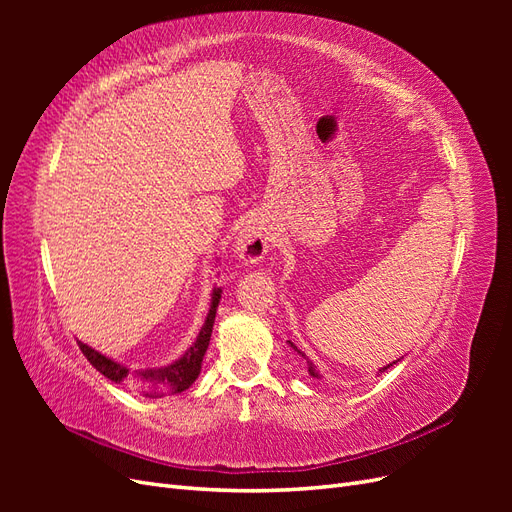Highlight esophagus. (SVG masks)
I'll list each match as a JSON object with an SVG mask.
<instances>
[{"label": "esophagus", "instance_id": "esophagus-1", "mask_svg": "<svg viewBox=\"0 0 512 512\" xmlns=\"http://www.w3.org/2000/svg\"><path fill=\"white\" fill-rule=\"evenodd\" d=\"M232 250H235V254L243 262H247V265H258V262L271 250V230L262 220L250 218L247 222H243L241 230L237 232Z\"/></svg>", "mask_w": 512, "mask_h": 512}]
</instances>
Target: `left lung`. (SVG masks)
Listing matches in <instances>:
<instances>
[{
	"instance_id": "1",
	"label": "left lung",
	"mask_w": 512,
	"mask_h": 512,
	"mask_svg": "<svg viewBox=\"0 0 512 512\" xmlns=\"http://www.w3.org/2000/svg\"><path fill=\"white\" fill-rule=\"evenodd\" d=\"M288 344H290V348H292V350H297V354H301V356H303V359L307 361V371H309V376H314V378H320V374H318V369H316V365H314L312 361H309V359H307V356H305V352H301V350H299L297 346H294L292 342H288ZM395 363H397V361H393L391 365H386V367H382V369L378 371V374H382V371H384V369H389V367H393Z\"/></svg>"
}]
</instances>
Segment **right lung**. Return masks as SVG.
<instances>
[{
    "mask_svg": "<svg viewBox=\"0 0 512 512\" xmlns=\"http://www.w3.org/2000/svg\"><path fill=\"white\" fill-rule=\"evenodd\" d=\"M222 299V288H213L211 294V307L203 327H200V333L196 337V342L190 346V350H185L181 359L175 363H170L166 367H156V369H130L126 365H121L108 356L100 354L98 350L89 348L87 344L79 342L81 352L87 356V361L94 365L104 378H108L115 384H128L138 393H143L145 397H164V395H177L185 389H190L194 380L200 374V365H203V356L209 348V339L213 331V322H215V312H218V305Z\"/></svg>",
    "mask_w": 512,
    "mask_h": 512,
    "instance_id": "right-lung-1",
    "label": "right lung"
}]
</instances>
